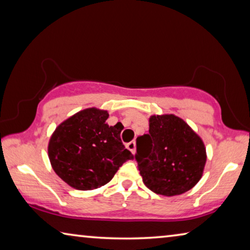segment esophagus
Segmentation results:
<instances>
[{
	"instance_id": "obj_1",
	"label": "esophagus",
	"mask_w": 250,
	"mask_h": 250,
	"mask_svg": "<svg viewBox=\"0 0 250 250\" xmlns=\"http://www.w3.org/2000/svg\"><path fill=\"white\" fill-rule=\"evenodd\" d=\"M135 141H131V142H129L128 145H126V147H128V149L132 152V153L134 154L135 153Z\"/></svg>"
}]
</instances>
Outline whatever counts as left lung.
Wrapping results in <instances>:
<instances>
[{"instance_id":"8db88e82","label":"left lung","mask_w":250,"mask_h":250,"mask_svg":"<svg viewBox=\"0 0 250 250\" xmlns=\"http://www.w3.org/2000/svg\"><path fill=\"white\" fill-rule=\"evenodd\" d=\"M135 160L147 188L174 196L189 191L201 180L206 149L183 119L174 115L151 116L149 133L137 139Z\"/></svg>"}]
</instances>
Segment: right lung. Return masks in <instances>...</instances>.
Returning <instances> with one entry per match:
<instances>
[{"label": "right lung", "mask_w": 250, "mask_h": 250, "mask_svg": "<svg viewBox=\"0 0 250 250\" xmlns=\"http://www.w3.org/2000/svg\"><path fill=\"white\" fill-rule=\"evenodd\" d=\"M108 117L105 110H82L62 122L50 137V164L71 188H98L111 181L125 161L133 159L120 139L121 124L108 125Z\"/></svg>", "instance_id": "right-lung-1"}]
</instances>
